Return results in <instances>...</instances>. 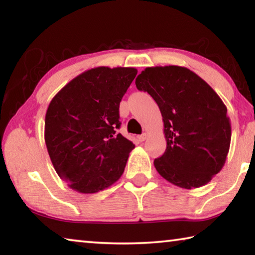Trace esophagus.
Returning <instances> with one entry per match:
<instances>
[{
	"label": "esophagus",
	"instance_id": "obj_1",
	"mask_svg": "<svg viewBox=\"0 0 255 255\" xmlns=\"http://www.w3.org/2000/svg\"><path fill=\"white\" fill-rule=\"evenodd\" d=\"M146 138H147V135H146V133H143V135H139V136H137V139H138V141H144Z\"/></svg>",
	"mask_w": 255,
	"mask_h": 255
}]
</instances>
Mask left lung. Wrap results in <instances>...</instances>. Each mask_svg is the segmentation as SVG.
<instances>
[{
  "instance_id": "1",
  "label": "left lung",
  "mask_w": 255,
  "mask_h": 255,
  "mask_svg": "<svg viewBox=\"0 0 255 255\" xmlns=\"http://www.w3.org/2000/svg\"><path fill=\"white\" fill-rule=\"evenodd\" d=\"M161 110L166 149L154 166L162 178L183 189L199 188L221 172L230 150L227 108L213 88L182 66L146 67L136 77Z\"/></svg>"
}]
</instances>
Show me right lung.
I'll use <instances>...</instances> for the list:
<instances>
[{"label": "right lung", "mask_w": 255, "mask_h": 255, "mask_svg": "<svg viewBox=\"0 0 255 255\" xmlns=\"http://www.w3.org/2000/svg\"><path fill=\"white\" fill-rule=\"evenodd\" d=\"M136 74L133 67H94L51 99L45 143L55 171L75 191L97 193L123 175L135 145L116 130L120 101Z\"/></svg>", "instance_id": "obj_1"}]
</instances>
